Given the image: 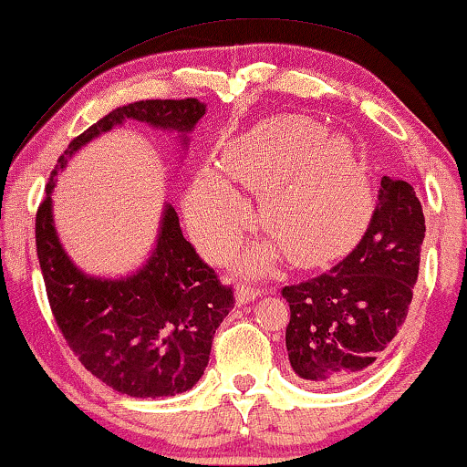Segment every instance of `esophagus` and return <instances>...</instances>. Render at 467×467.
<instances>
[{
  "mask_svg": "<svg viewBox=\"0 0 467 467\" xmlns=\"http://www.w3.org/2000/svg\"><path fill=\"white\" fill-rule=\"evenodd\" d=\"M261 293H263L261 288L239 286V288H237V304H250V302H254V299H256Z\"/></svg>",
  "mask_w": 467,
  "mask_h": 467,
  "instance_id": "obj_1",
  "label": "esophagus"
}]
</instances>
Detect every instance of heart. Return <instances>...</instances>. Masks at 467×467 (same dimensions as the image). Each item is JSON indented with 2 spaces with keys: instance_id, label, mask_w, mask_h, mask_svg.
Returning <instances> with one entry per match:
<instances>
[{
  "instance_id": "1",
  "label": "heart",
  "mask_w": 467,
  "mask_h": 467,
  "mask_svg": "<svg viewBox=\"0 0 467 467\" xmlns=\"http://www.w3.org/2000/svg\"><path fill=\"white\" fill-rule=\"evenodd\" d=\"M263 187V222L297 263H321L356 244L373 211L364 165L347 138L304 116H274L230 141L222 163H206L187 193V220L206 252H226L250 228L239 190ZM279 241L245 254V269L277 261Z\"/></svg>"
}]
</instances>
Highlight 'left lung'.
<instances>
[{
  "label": "left lung",
  "mask_w": 467,
  "mask_h": 467,
  "mask_svg": "<svg viewBox=\"0 0 467 467\" xmlns=\"http://www.w3.org/2000/svg\"><path fill=\"white\" fill-rule=\"evenodd\" d=\"M424 239L414 187L383 176L377 209L349 256L326 274L282 288L291 306L286 351L304 383L359 379L386 356L410 312Z\"/></svg>",
  "instance_id": "1"
}]
</instances>
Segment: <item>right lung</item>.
Wrapping results in <instances>:
<instances>
[{
  "label": "right lung",
  "instance_id": "obj_1",
  "mask_svg": "<svg viewBox=\"0 0 467 467\" xmlns=\"http://www.w3.org/2000/svg\"><path fill=\"white\" fill-rule=\"evenodd\" d=\"M204 111L198 99L116 108L70 141L38 206L36 252L57 327L94 377L129 397H176L196 386L209 364L215 329L234 306L233 288L217 280L182 237L172 204H165L155 250L135 274L118 280L84 274L53 226L56 176L81 146L125 120L176 131L187 144V133Z\"/></svg>",
  "mask_w": 467,
  "mask_h": 467
}]
</instances>
